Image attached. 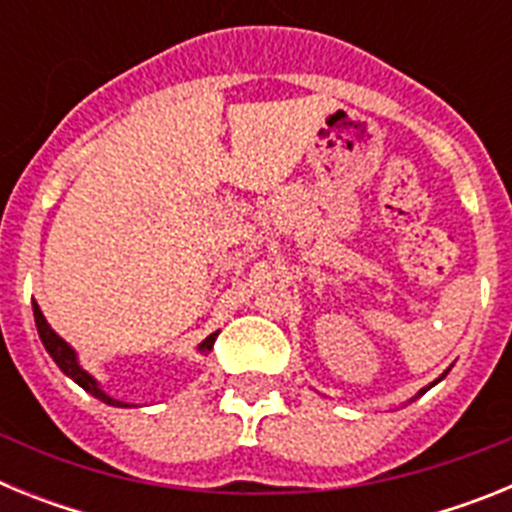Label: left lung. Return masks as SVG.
I'll return each mask as SVG.
<instances>
[{"instance_id":"1","label":"left lung","mask_w":512,"mask_h":512,"mask_svg":"<svg viewBox=\"0 0 512 512\" xmlns=\"http://www.w3.org/2000/svg\"><path fill=\"white\" fill-rule=\"evenodd\" d=\"M441 379H443V374H441V377H438V379H436V382H441ZM436 382H433V384H436ZM433 384H431V387H433ZM425 390H428V387H425ZM425 390H420V392H418V395H423V392H425Z\"/></svg>"}]
</instances>
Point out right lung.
Listing matches in <instances>:
<instances>
[{
    "label": "right lung",
    "instance_id": "add662e5",
    "mask_svg": "<svg viewBox=\"0 0 512 512\" xmlns=\"http://www.w3.org/2000/svg\"><path fill=\"white\" fill-rule=\"evenodd\" d=\"M33 315H35V325H38V336H40V341H43L45 351L51 354V359L56 361L58 369H61V372L66 374V377L74 379V382L79 384V387H84V390H87L89 395H94V397H97V400L107 402V405H112V408H130L128 402H120V400H115V397L107 395V392H104L102 387H99L97 379H94L89 372H84V369H81L79 359H76V351L69 346V343L63 341L61 336H58V333L51 328V325H48V320H45L43 312H40L38 302H33ZM215 338H217V333L207 336L205 341L200 343V351H205V354H207V351H210V348H212V343H215Z\"/></svg>",
    "mask_w": 512,
    "mask_h": 512
}]
</instances>
